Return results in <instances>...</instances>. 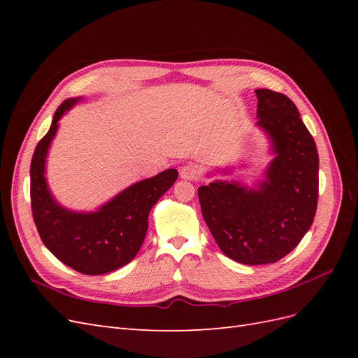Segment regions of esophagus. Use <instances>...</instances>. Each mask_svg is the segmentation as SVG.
I'll use <instances>...</instances> for the list:
<instances>
[{"mask_svg": "<svg viewBox=\"0 0 358 358\" xmlns=\"http://www.w3.org/2000/svg\"><path fill=\"white\" fill-rule=\"evenodd\" d=\"M200 176V170L194 164H185L180 167V178L185 180H196Z\"/></svg>", "mask_w": 358, "mask_h": 358, "instance_id": "obj_1", "label": "esophagus"}]
</instances>
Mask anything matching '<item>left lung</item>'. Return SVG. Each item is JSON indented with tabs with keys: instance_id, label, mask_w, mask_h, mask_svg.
Instances as JSON below:
<instances>
[{
	"instance_id": "8db88e82",
	"label": "left lung",
	"mask_w": 358,
	"mask_h": 358,
	"mask_svg": "<svg viewBox=\"0 0 358 358\" xmlns=\"http://www.w3.org/2000/svg\"><path fill=\"white\" fill-rule=\"evenodd\" d=\"M257 124L275 159L259 189L210 182L199 188L203 218L221 251L242 264L276 263L308 233L318 204V150L287 95L257 90Z\"/></svg>"
}]
</instances>
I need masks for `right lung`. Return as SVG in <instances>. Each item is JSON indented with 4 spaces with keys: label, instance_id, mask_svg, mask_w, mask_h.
I'll use <instances>...</instances> for the list:
<instances>
[{
    "label": "right lung",
    "instance_id": "right-lung-1",
    "mask_svg": "<svg viewBox=\"0 0 358 358\" xmlns=\"http://www.w3.org/2000/svg\"><path fill=\"white\" fill-rule=\"evenodd\" d=\"M78 100H66L53 115L46 136L31 159V210L43 243L59 262L83 275H103L128 264L148 231L152 206L178 179V170L140 180L99 212L73 213L53 200L45 179V161L59 117Z\"/></svg>",
    "mask_w": 358,
    "mask_h": 358
}]
</instances>
